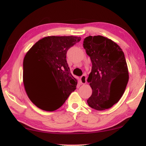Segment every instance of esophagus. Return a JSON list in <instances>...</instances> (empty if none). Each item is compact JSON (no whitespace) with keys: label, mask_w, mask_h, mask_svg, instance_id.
Here are the masks:
<instances>
[{"label":"esophagus","mask_w":146,"mask_h":146,"mask_svg":"<svg viewBox=\"0 0 146 146\" xmlns=\"http://www.w3.org/2000/svg\"><path fill=\"white\" fill-rule=\"evenodd\" d=\"M86 80H87L86 76V75L82 76L80 77V82H81V84H86Z\"/></svg>","instance_id":"esophagus-1"}]
</instances>
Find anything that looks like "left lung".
Listing matches in <instances>:
<instances>
[{
    "mask_svg": "<svg viewBox=\"0 0 146 146\" xmlns=\"http://www.w3.org/2000/svg\"><path fill=\"white\" fill-rule=\"evenodd\" d=\"M83 46L92 64L87 80L92 90L88 104L96 110L110 108L120 100L128 82L124 54L113 40L100 35L87 36Z\"/></svg>",
    "mask_w": 146,
    "mask_h": 146,
    "instance_id": "left-lung-1",
    "label": "left lung"
}]
</instances>
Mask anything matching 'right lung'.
Masks as SVG:
<instances>
[{
	"label": "right lung",
	"mask_w": 146,
	"mask_h": 146,
	"mask_svg": "<svg viewBox=\"0 0 146 146\" xmlns=\"http://www.w3.org/2000/svg\"><path fill=\"white\" fill-rule=\"evenodd\" d=\"M81 40L74 36H50L39 40L26 54L23 61V83L29 99L40 109L54 111L65 102L76 90L77 80L71 74L66 52ZM46 69L57 85L51 93H45L36 82L37 72Z\"/></svg>",
	"instance_id": "add662e5"
}]
</instances>
